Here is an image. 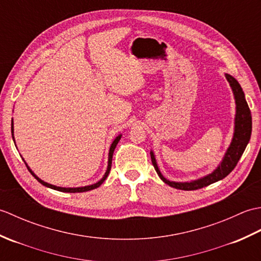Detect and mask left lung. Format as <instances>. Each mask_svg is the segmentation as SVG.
Segmentation results:
<instances>
[{"mask_svg": "<svg viewBox=\"0 0 261 261\" xmlns=\"http://www.w3.org/2000/svg\"><path fill=\"white\" fill-rule=\"evenodd\" d=\"M225 79L229 82L232 93H233V96H234L236 116H234L233 137H232L230 146L228 149H226L222 160H221V163L218 165V167H216L212 173L205 175L201 177V178L194 179L191 181H173L164 177L162 171L159 170L156 157H154V153L151 150L150 156H151V162H152L153 167L156 169L160 179H162L164 182H166L167 185L177 188V190H182V191H194V190H198V188L208 186L211 184H213V182L223 179L224 177L228 176L231 171L234 169L238 162H239V159L241 158L247 145L249 143V141H250L251 130H252L251 112H250V109L248 107V103L245 97V93H243L239 82H238L233 76H231L229 74H225Z\"/></svg>", "mask_w": 261, "mask_h": 261, "instance_id": "left-lung-1", "label": "left lung"}]
</instances>
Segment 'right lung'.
I'll use <instances>...</instances> for the list:
<instances>
[{
    "mask_svg": "<svg viewBox=\"0 0 261 261\" xmlns=\"http://www.w3.org/2000/svg\"><path fill=\"white\" fill-rule=\"evenodd\" d=\"M11 134H12V139H13V141H14V143H15V140H14V125H13V119H12V121H11ZM121 137H122V135H119L118 137L115 138V139L113 140V142H112V145H111V147H110V151H109V160H108V168H107V171H105V174H104V176L102 177L101 179H99L98 181H96L95 184H92V185H87V186H82V187H60V186H56V185H51V184H49V182H47V181H43L42 179H40L39 178V177L33 173V171L31 170V168L29 167V166H28V164L25 163V160H24V164H25V166H27V168L29 169V171L30 173L32 174V176L35 177V178L40 182V184H42L43 186H46V187H49V188H51V190H55V191H59V192H64V193H82V192H87V191H92V190H94V188H97L98 186H101L102 185V182L107 179V177L109 176V174H110V170H111V165H112V157H113V152H114V149H115V147H116V145H118V142L120 141V139H121Z\"/></svg>",
    "mask_w": 261,
    "mask_h": 261,
    "instance_id": "right-lung-1",
    "label": "right lung"
}]
</instances>
